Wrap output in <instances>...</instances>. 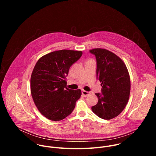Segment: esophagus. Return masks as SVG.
Segmentation results:
<instances>
[{
    "mask_svg": "<svg viewBox=\"0 0 156 156\" xmlns=\"http://www.w3.org/2000/svg\"><path fill=\"white\" fill-rule=\"evenodd\" d=\"M81 92H82V94H83V96L84 97H87V96H88L89 95H90V92L84 91V90H82Z\"/></svg>",
    "mask_w": 156,
    "mask_h": 156,
    "instance_id": "34e87169",
    "label": "esophagus"
}]
</instances>
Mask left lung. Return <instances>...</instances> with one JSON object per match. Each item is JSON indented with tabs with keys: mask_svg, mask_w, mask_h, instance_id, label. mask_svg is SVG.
Returning a JSON list of instances; mask_svg holds the SVG:
<instances>
[{
	"mask_svg": "<svg viewBox=\"0 0 156 156\" xmlns=\"http://www.w3.org/2000/svg\"><path fill=\"white\" fill-rule=\"evenodd\" d=\"M96 59V77L101 82V93H96L98 102L91 107L99 117L110 120L125 108L130 93V78L122 60L104 49L90 51Z\"/></svg>",
	"mask_w": 156,
	"mask_h": 156,
	"instance_id": "1",
	"label": "left lung"
}]
</instances>
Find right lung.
Here are the masks:
<instances>
[{"label": "right lung", "mask_w": 156, "mask_h": 156, "mask_svg": "<svg viewBox=\"0 0 156 156\" xmlns=\"http://www.w3.org/2000/svg\"><path fill=\"white\" fill-rule=\"evenodd\" d=\"M83 52L60 50L42 56L31 76V92L39 112L47 119L59 121L69 116L81 95L80 90L66 87V76L70 66Z\"/></svg>", "instance_id": "obj_1"}]
</instances>
